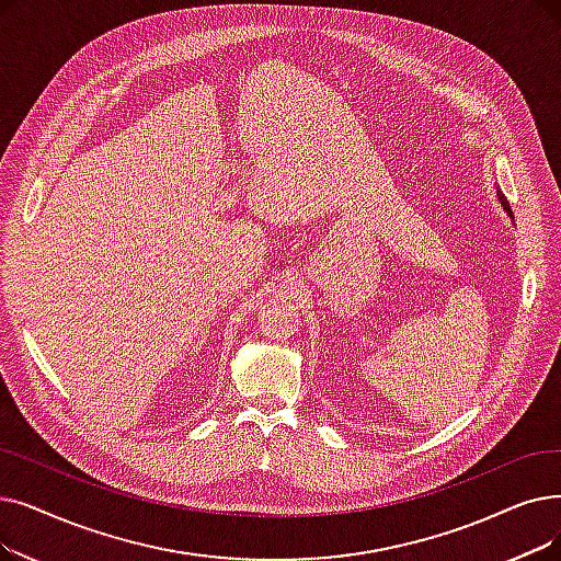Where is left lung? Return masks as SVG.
Listing matches in <instances>:
<instances>
[{"instance_id":"1","label":"left lung","mask_w":561,"mask_h":561,"mask_svg":"<svg viewBox=\"0 0 561 561\" xmlns=\"http://www.w3.org/2000/svg\"><path fill=\"white\" fill-rule=\"evenodd\" d=\"M497 199H500V204H502V208L506 210V215L511 217V220H514V213H511V206H508V202H506V197H504V194L497 190Z\"/></svg>"}]
</instances>
